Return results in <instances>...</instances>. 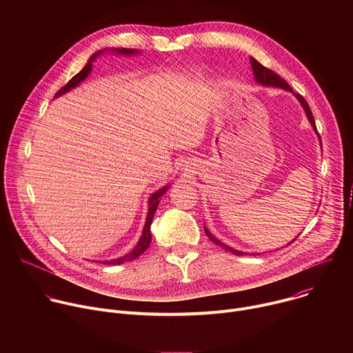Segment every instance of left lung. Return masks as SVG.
Instances as JSON below:
<instances>
[{
	"mask_svg": "<svg viewBox=\"0 0 353 353\" xmlns=\"http://www.w3.org/2000/svg\"><path fill=\"white\" fill-rule=\"evenodd\" d=\"M250 63H251V68H253L254 79H256L259 83H261V85H264V86H274V88H281V89H285V90L293 92V90H292V88L289 86V83H288L285 79H282L278 74H275L272 70H270V68H267V67L261 65V64H260L256 59H253V57L250 59ZM293 94L297 97V100L300 102V105L303 106V109H305V112H306V114H307L309 121L312 123V125H313L314 131L317 132V127H316V121H314L313 113H312V110H310V106L307 105V102L305 100V97L301 96V94H299V93H293ZM317 134H319V132H317ZM204 230H205V233H207V236L210 237V240H211V241H214L215 244H218V245H219V247H222L223 250L230 251L232 254H234V256H243V254H247V253H243V251L234 250V248H232V247L226 245L225 243L219 241L218 239H215V237L210 233V230H208L207 228H204ZM294 240H296V239H294ZM292 241H293V240H292ZM292 241H290V243H292Z\"/></svg>",
	"mask_w": 353,
	"mask_h": 353,
	"instance_id": "left-lung-1",
	"label": "left lung"
}]
</instances>
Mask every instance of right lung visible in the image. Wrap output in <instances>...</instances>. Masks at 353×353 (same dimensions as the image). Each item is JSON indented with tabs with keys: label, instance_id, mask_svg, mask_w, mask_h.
<instances>
[{
	"label": "right lung",
	"instance_id": "right-lung-1",
	"mask_svg": "<svg viewBox=\"0 0 353 353\" xmlns=\"http://www.w3.org/2000/svg\"><path fill=\"white\" fill-rule=\"evenodd\" d=\"M112 52L119 53V54H124V56H132V54L138 53V50H134V48H112ZM102 53H103V52H97V53H94V54L89 59L88 64L82 68V71H79L75 77H72V78L68 81V83H67L65 86H63V88L56 93V97H57V96H60V94H63V93H67V92H68V90H71L72 88L78 86L82 81H85V79H86V77H88V75L90 74V71H92V63L96 60V57H97L99 54H102ZM168 188H169V185H165L163 188L158 190L157 192H154L152 195H150V198H149V210H148L146 222H145V226H143V230H142V236H141L139 241L137 243V245L130 251L128 254H125L124 257H120V259H116V260H112V261H105V264H108V265H120V264H124V263L132 261V260L138 259V257L143 253V251L149 247L150 240H152V234H150V223H152L154 215H155L157 208H158V205H159V198L166 192V190H168Z\"/></svg>",
	"mask_w": 353,
	"mask_h": 353
}]
</instances>
